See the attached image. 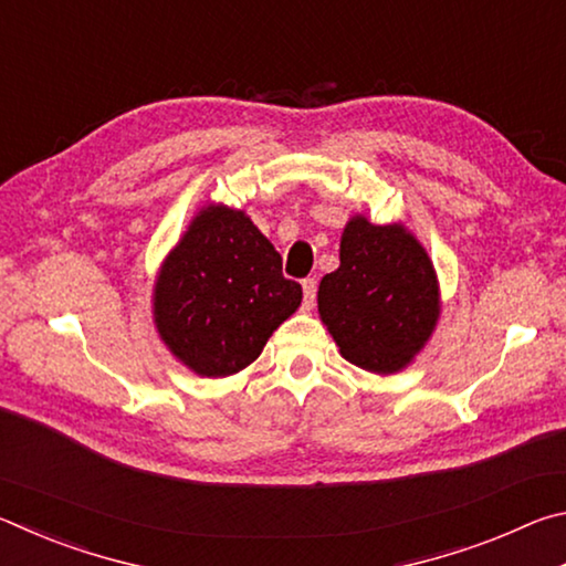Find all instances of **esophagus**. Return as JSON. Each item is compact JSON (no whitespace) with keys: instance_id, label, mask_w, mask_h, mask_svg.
I'll return each instance as SVG.
<instances>
[{"instance_id":"34e87169","label":"esophagus","mask_w":566,"mask_h":566,"mask_svg":"<svg viewBox=\"0 0 566 566\" xmlns=\"http://www.w3.org/2000/svg\"><path fill=\"white\" fill-rule=\"evenodd\" d=\"M302 290H304V306L306 310H312L314 302H317V280H304Z\"/></svg>"}]
</instances>
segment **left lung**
Here are the masks:
<instances>
[{"label":"left lung","mask_w":566,"mask_h":566,"mask_svg":"<svg viewBox=\"0 0 566 566\" xmlns=\"http://www.w3.org/2000/svg\"><path fill=\"white\" fill-rule=\"evenodd\" d=\"M317 304L344 359L391 375L415 359L437 327L434 264L401 224L379 227L357 214L344 227L339 266L322 276Z\"/></svg>","instance_id":"8db88e82"}]
</instances>
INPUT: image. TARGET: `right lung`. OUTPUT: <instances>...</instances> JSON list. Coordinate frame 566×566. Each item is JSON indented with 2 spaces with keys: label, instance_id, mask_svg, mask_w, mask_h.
<instances>
[{
  "label": "right lung",
  "instance_id": "add662e5",
  "mask_svg": "<svg viewBox=\"0 0 566 566\" xmlns=\"http://www.w3.org/2000/svg\"><path fill=\"white\" fill-rule=\"evenodd\" d=\"M302 304L282 256L239 209L209 205L161 264L155 324L169 352L202 377H229L260 357Z\"/></svg>",
  "mask_w": 566,
  "mask_h": 566
}]
</instances>
